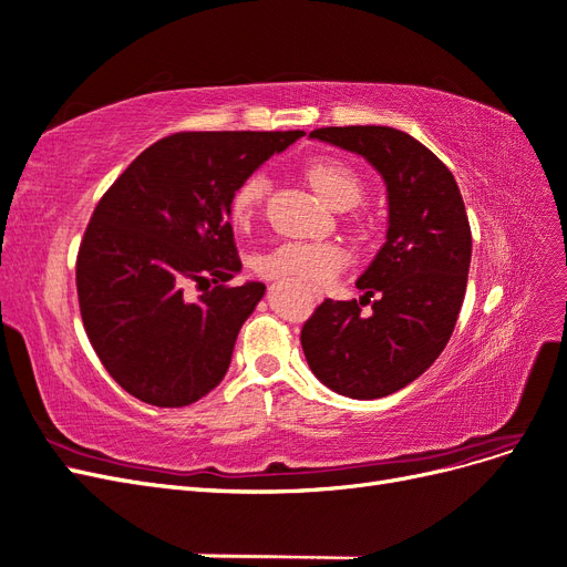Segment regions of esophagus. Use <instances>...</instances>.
Wrapping results in <instances>:
<instances>
[{
	"instance_id": "esophagus-1",
	"label": "esophagus",
	"mask_w": 567,
	"mask_h": 567,
	"mask_svg": "<svg viewBox=\"0 0 567 567\" xmlns=\"http://www.w3.org/2000/svg\"><path fill=\"white\" fill-rule=\"evenodd\" d=\"M315 298H317V300L321 298V293H319V290H315Z\"/></svg>"
}]
</instances>
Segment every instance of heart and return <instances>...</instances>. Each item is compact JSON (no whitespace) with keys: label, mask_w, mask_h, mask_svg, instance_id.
I'll list each match as a JSON object with an SVG mask.
<instances>
[{"label":"heart","mask_w":567,"mask_h":567,"mask_svg":"<svg viewBox=\"0 0 567 567\" xmlns=\"http://www.w3.org/2000/svg\"><path fill=\"white\" fill-rule=\"evenodd\" d=\"M310 182L326 205L333 210H352L362 200V182L354 169L338 161H321L310 167ZM269 192V177L252 173L234 188L229 200V217L236 227H246L262 198ZM342 250L331 244L284 241L257 257V269L267 277H290L307 284L331 281L342 267Z\"/></svg>","instance_id":"b5f03b06"}]
</instances>
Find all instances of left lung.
<instances>
[{
	"label": "left lung",
	"instance_id": "8db88e82",
	"mask_svg": "<svg viewBox=\"0 0 567 567\" xmlns=\"http://www.w3.org/2000/svg\"><path fill=\"white\" fill-rule=\"evenodd\" d=\"M310 140L362 156L385 184V244L357 279V300L326 298L302 326L317 379L352 400H379L414 383L456 326L471 267V227L458 184L433 151L383 125L321 127Z\"/></svg>",
	"mask_w": 567,
	"mask_h": 567
}]
</instances>
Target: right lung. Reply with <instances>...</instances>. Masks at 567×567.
<instances>
[{
    "label": "right lung",
    "mask_w": 567,
    "mask_h": 567,
    "mask_svg": "<svg viewBox=\"0 0 567 567\" xmlns=\"http://www.w3.org/2000/svg\"><path fill=\"white\" fill-rule=\"evenodd\" d=\"M305 132H182L148 146L99 200L78 255V298L101 364L136 400L186 406L215 390L267 286H184L241 271L234 188Z\"/></svg>",
    "instance_id": "add662e5"
}]
</instances>
